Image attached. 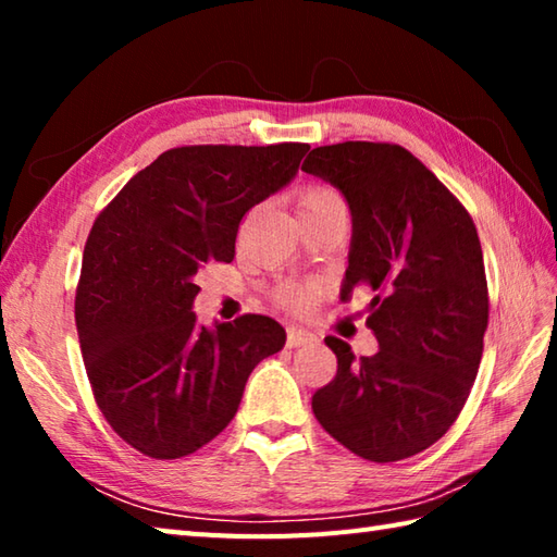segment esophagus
<instances>
[{
	"instance_id": "esophagus-1",
	"label": "esophagus",
	"mask_w": 557,
	"mask_h": 557,
	"mask_svg": "<svg viewBox=\"0 0 557 557\" xmlns=\"http://www.w3.org/2000/svg\"><path fill=\"white\" fill-rule=\"evenodd\" d=\"M315 335L309 333V330L304 327H289L287 330V347H304V345H313Z\"/></svg>"
}]
</instances>
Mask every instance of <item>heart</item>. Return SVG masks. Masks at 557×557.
<instances>
[{"mask_svg": "<svg viewBox=\"0 0 557 557\" xmlns=\"http://www.w3.org/2000/svg\"><path fill=\"white\" fill-rule=\"evenodd\" d=\"M337 194L330 191V188H309V191H304L301 198H299V212L301 210H311V208H318V206H327V203H337ZM315 297V287H287L285 292H282V304L287 306V309H294V311H301L306 309V306L311 304V299Z\"/></svg>", "mask_w": 557, "mask_h": 557, "instance_id": "heart-1", "label": "heart"}]
</instances>
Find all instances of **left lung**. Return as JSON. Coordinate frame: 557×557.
<instances>
[{
	"instance_id": "8db88e82",
	"label": "left lung",
	"mask_w": 557,
	"mask_h": 557,
	"mask_svg": "<svg viewBox=\"0 0 557 557\" xmlns=\"http://www.w3.org/2000/svg\"><path fill=\"white\" fill-rule=\"evenodd\" d=\"M301 170L351 212L339 299L359 285L375 292L366 325L377 351L357 361L347 342L325 337L337 375L313 395V413L354 455L411 457L447 433L479 373L488 287L474 220L401 146H321Z\"/></svg>"
}]
</instances>
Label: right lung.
Listing matches in <instances>:
<instances>
[{
    "mask_svg": "<svg viewBox=\"0 0 557 557\" xmlns=\"http://www.w3.org/2000/svg\"><path fill=\"white\" fill-rule=\"evenodd\" d=\"M306 144L172 148L100 212L83 251L76 327L92 395L138 453L176 459L224 431L287 333L248 313L206 327L196 272L232 263L239 222L299 172Z\"/></svg>",
    "mask_w": 557,
    "mask_h": 557,
    "instance_id": "1",
    "label": "right lung"
}]
</instances>
